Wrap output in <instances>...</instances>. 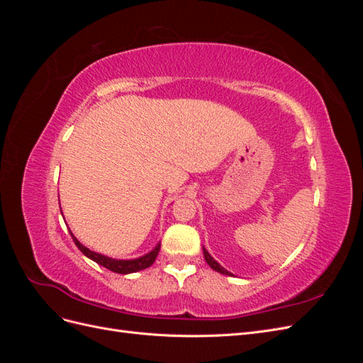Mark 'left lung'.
Here are the masks:
<instances>
[{"label":"left lung","mask_w":363,"mask_h":363,"mask_svg":"<svg viewBox=\"0 0 363 363\" xmlns=\"http://www.w3.org/2000/svg\"><path fill=\"white\" fill-rule=\"evenodd\" d=\"M203 252H204V259H206V262L208 263V267H211L212 269H215V271H218V272H221V274H225V276H233L232 272H228L227 269H224L221 265H219V263H218V262H216L211 255H208L206 248H203Z\"/></svg>","instance_id":"1"}]
</instances>
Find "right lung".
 Wrapping results in <instances>:
<instances>
[{
  "mask_svg": "<svg viewBox=\"0 0 363 363\" xmlns=\"http://www.w3.org/2000/svg\"><path fill=\"white\" fill-rule=\"evenodd\" d=\"M71 233V232H69ZM72 239H74V244L79 247V250L83 252V255L86 257H89L91 260L96 262L98 265H101L107 269H111L113 272H118V274H130V272H136V271H142L148 267H151L152 263H155L157 255H159V250H160V244L150 251L148 255L142 256L139 259H133V260H116V259H112V257H107V256H103V255H98V252H94L91 251L89 248H86L84 245H82L79 240H77V238L71 233Z\"/></svg>",
  "mask_w": 363,
  "mask_h": 363,
  "instance_id": "add662e5",
  "label": "right lung"
}]
</instances>
